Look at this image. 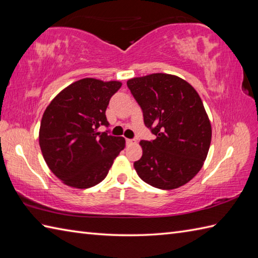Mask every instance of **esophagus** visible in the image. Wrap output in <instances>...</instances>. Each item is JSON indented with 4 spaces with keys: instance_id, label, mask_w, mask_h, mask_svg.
Masks as SVG:
<instances>
[{
    "instance_id": "obj_1",
    "label": "esophagus",
    "mask_w": 258,
    "mask_h": 258,
    "mask_svg": "<svg viewBox=\"0 0 258 258\" xmlns=\"http://www.w3.org/2000/svg\"><path fill=\"white\" fill-rule=\"evenodd\" d=\"M126 144H127V145H134V144H136V141L127 139V140H126Z\"/></svg>"
}]
</instances>
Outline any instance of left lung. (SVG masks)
<instances>
[{
    "label": "left lung",
    "instance_id": "obj_1",
    "mask_svg": "<svg viewBox=\"0 0 258 258\" xmlns=\"http://www.w3.org/2000/svg\"><path fill=\"white\" fill-rule=\"evenodd\" d=\"M143 109L144 123L156 136L141 141L134 168L141 179L161 189H175L201 171L210 150L212 125L199 93L176 75L153 73L127 81Z\"/></svg>",
    "mask_w": 258,
    "mask_h": 258
}]
</instances>
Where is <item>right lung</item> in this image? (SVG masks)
<instances>
[{
	"label": "right lung",
	"mask_w": 258,
	"mask_h": 258,
	"mask_svg": "<svg viewBox=\"0 0 258 258\" xmlns=\"http://www.w3.org/2000/svg\"><path fill=\"white\" fill-rule=\"evenodd\" d=\"M120 86L119 81L82 79L47 105L38 142L48 168L63 184L84 189L101 183L124 150L122 136L98 131L101 125H108L105 111Z\"/></svg>",
	"instance_id": "1"
}]
</instances>
